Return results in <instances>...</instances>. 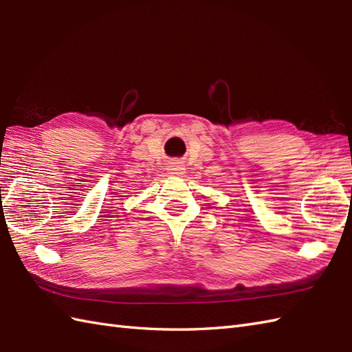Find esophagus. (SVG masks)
I'll use <instances>...</instances> for the list:
<instances>
[{
	"label": "esophagus",
	"mask_w": 352,
	"mask_h": 352,
	"mask_svg": "<svg viewBox=\"0 0 352 352\" xmlns=\"http://www.w3.org/2000/svg\"><path fill=\"white\" fill-rule=\"evenodd\" d=\"M184 172H186V168L183 166L180 162H170L169 163L168 174L175 175V177H180V175H184Z\"/></svg>",
	"instance_id": "esophagus-1"
}]
</instances>
